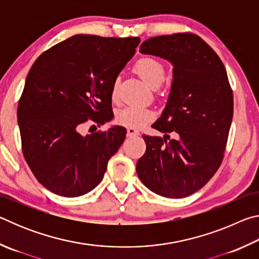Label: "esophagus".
Returning a JSON list of instances; mask_svg holds the SVG:
<instances>
[{"label": "esophagus", "mask_w": 259, "mask_h": 259, "mask_svg": "<svg viewBox=\"0 0 259 259\" xmlns=\"http://www.w3.org/2000/svg\"><path fill=\"white\" fill-rule=\"evenodd\" d=\"M126 135H128V137H135V136L139 135V131L134 128H128L126 129Z\"/></svg>", "instance_id": "1"}]
</instances>
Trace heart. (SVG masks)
Returning a JSON list of instances; mask_svg holds the SVG:
<instances>
[{"label":"heart","instance_id":"obj_1","mask_svg":"<svg viewBox=\"0 0 259 259\" xmlns=\"http://www.w3.org/2000/svg\"><path fill=\"white\" fill-rule=\"evenodd\" d=\"M135 69L153 89L159 88L164 80L165 71L163 65L154 58L146 57L139 59ZM112 98L113 100L117 99V81L114 82L112 88ZM153 119H154V113L146 107L126 106L116 113V122L126 128L139 129L150 123Z\"/></svg>","mask_w":259,"mask_h":259}]
</instances>
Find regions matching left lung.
<instances>
[{
	"label": "left lung",
	"instance_id": "1",
	"mask_svg": "<svg viewBox=\"0 0 259 259\" xmlns=\"http://www.w3.org/2000/svg\"><path fill=\"white\" fill-rule=\"evenodd\" d=\"M172 65L165 107L152 126L163 137L143 136L146 152L136 170L148 190L181 199L203 187L222 163L233 117V94L224 64L198 35L151 37L139 47ZM175 131L176 140L166 142Z\"/></svg>",
	"mask_w": 259,
	"mask_h": 259
}]
</instances>
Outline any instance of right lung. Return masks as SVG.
Returning a JSON list of instances; mask_svg holds the SVG:
<instances>
[{"instance_id":"right-lung-1","label":"right lung","mask_w":259,"mask_h":259,"mask_svg":"<svg viewBox=\"0 0 259 259\" xmlns=\"http://www.w3.org/2000/svg\"><path fill=\"white\" fill-rule=\"evenodd\" d=\"M139 42L73 35L43 52L29 69L17 109L23 153L50 192L76 198L103 181L126 130L112 125L85 136L80 130L89 120L100 126L113 119V84Z\"/></svg>"}]
</instances>
